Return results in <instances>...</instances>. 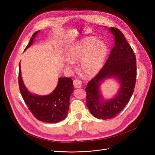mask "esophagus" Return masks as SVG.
<instances>
[{
  "label": "esophagus",
  "instance_id": "34e87169",
  "mask_svg": "<svg viewBox=\"0 0 155 155\" xmlns=\"http://www.w3.org/2000/svg\"><path fill=\"white\" fill-rule=\"evenodd\" d=\"M74 86L75 88H78L81 86V82L79 80H75L74 81Z\"/></svg>",
  "mask_w": 155,
  "mask_h": 155
}]
</instances>
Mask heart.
<instances>
[{
  "label": "heart",
  "mask_w": 155,
  "mask_h": 155,
  "mask_svg": "<svg viewBox=\"0 0 155 155\" xmlns=\"http://www.w3.org/2000/svg\"><path fill=\"white\" fill-rule=\"evenodd\" d=\"M108 52L107 44L96 37L80 40L69 47L66 52V69H71L73 63L80 62V70L87 78L96 76L102 69Z\"/></svg>",
  "instance_id": "1"
}]
</instances>
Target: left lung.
I'll return each instance as SVG.
<instances>
[{
  "mask_svg": "<svg viewBox=\"0 0 155 155\" xmlns=\"http://www.w3.org/2000/svg\"><path fill=\"white\" fill-rule=\"evenodd\" d=\"M114 38V47L99 73L87 84L86 105L91 114L98 119L114 118L124 109L133 94L137 75L136 58L134 51L123 33L110 28ZM108 79H114L119 88L112 98L105 99L100 86Z\"/></svg>",
  "mask_w": 155,
  "mask_h": 155,
  "instance_id": "1",
  "label": "left lung"
}]
</instances>
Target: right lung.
Wrapping results in <instances>:
<instances>
[{
	"instance_id": "add662e5",
	"label": "right lung",
	"mask_w": 155,
	"mask_h": 155,
	"mask_svg": "<svg viewBox=\"0 0 155 155\" xmlns=\"http://www.w3.org/2000/svg\"><path fill=\"white\" fill-rule=\"evenodd\" d=\"M40 31L31 37L25 51L34 43ZM19 90L26 104L33 115L38 120L48 123H57L64 120L68 114L70 97L74 92L72 80L60 77L55 89L48 95H38L31 93L25 86L21 76L20 62L19 65Z\"/></svg>"
}]
</instances>
